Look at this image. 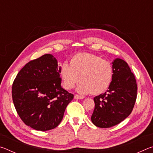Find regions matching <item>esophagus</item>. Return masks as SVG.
<instances>
[{
  "label": "esophagus",
  "instance_id": "obj_1",
  "mask_svg": "<svg viewBox=\"0 0 153 153\" xmlns=\"http://www.w3.org/2000/svg\"><path fill=\"white\" fill-rule=\"evenodd\" d=\"M74 98H75V99H82V98H84V97H81V96L76 94L74 96Z\"/></svg>",
  "mask_w": 153,
  "mask_h": 153
}]
</instances>
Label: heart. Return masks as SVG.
<instances>
[{
	"mask_svg": "<svg viewBox=\"0 0 153 153\" xmlns=\"http://www.w3.org/2000/svg\"><path fill=\"white\" fill-rule=\"evenodd\" d=\"M61 77L63 86L72 89L79 82L77 91L81 94L105 92L112 82L113 68L110 62L89 53H77L72 56L70 64L63 63Z\"/></svg>",
	"mask_w": 153,
	"mask_h": 153,
	"instance_id": "obj_1",
	"label": "heart"
}]
</instances>
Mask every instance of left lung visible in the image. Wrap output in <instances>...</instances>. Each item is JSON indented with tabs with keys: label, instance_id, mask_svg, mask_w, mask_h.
Returning a JSON list of instances; mask_svg holds the SVG:
<instances>
[{
	"label": "left lung",
	"instance_id": "1",
	"mask_svg": "<svg viewBox=\"0 0 153 153\" xmlns=\"http://www.w3.org/2000/svg\"><path fill=\"white\" fill-rule=\"evenodd\" d=\"M113 77L104 94L95 97L92 122L98 128H111L130 115L137 97L135 76L128 63L117 58L112 62Z\"/></svg>",
	"mask_w": 153,
	"mask_h": 153
}]
</instances>
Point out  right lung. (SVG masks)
I'll use <instances>...</instances> for the list:
<instances>
[{"label": "right lung", "instance_id": "1", "mask_svg": "<svg viewBox=\"0 0 153 153\" xmlns=\"http://www.w3.org/2000/svg\"><path fill=\"white\" fill-rule=\"evenodd\" d=\"M61 69L57 60L46 54L27 63L17 75L12 86L13 101L25 125L47 131L63 120L74 94L61 87Z\"/></svg>", "mask_w": 153, "mask_h": 153}]
</instances>
